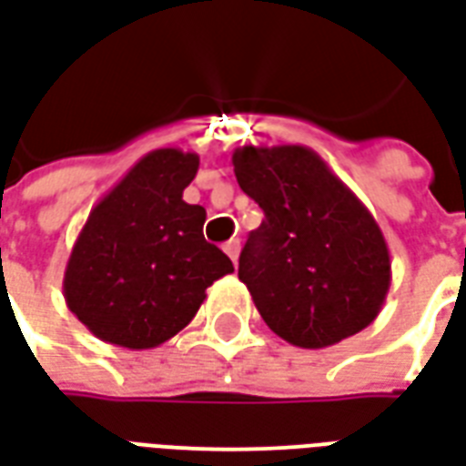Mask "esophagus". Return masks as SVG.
I'll return each mask as SVG.
<instances>
[{
	"mask_svg": "<svg viewBox=\"0 0 466 466\" xmlns=\"http://www.w3.org/2000/svg\"><path fill=\"white\" fill-rule=\"evenodd\" d=\"M224 252L229 254V259L237 264V259H239V239H229V242L224 244Z\"/></svg>",
	"mask_w": 466,
	"mask_h": 466,
	"instance_id": "34e87169",
	"label": "esophagus"
}]
</instances>
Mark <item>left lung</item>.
Returning <instances> with one entry per match:
<instances>
[{
	"label": "left lung",
	"instance_id": "8db88e82",
	"mask_svg": "<svg viewBox=\"0 0 466 466\" xmlns=\"http://www.w3.org/2000/svg\"><path fill=\"white\" fill-rule=\"evenodd\" d=\"M232 164L264 212L239 254V279L267 327L302 350L370 327L390 292L391 262L357 194L302 144L239 147Z\"/></svg>",
	"mask_w": 466,
	"mask_h": 466
}]
</instances>
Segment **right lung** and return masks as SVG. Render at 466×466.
Wrapping results in <instances>:
<instances>
[{
    "label": "right lung",
    "mask_w": 466,
    "mask_h": 466,
    "mask_svg": "<svg viewBox=\"0 0 466 466\" xmlns=\"http://www.w3.org/2000/svg\"><path fill=\"white\" fill-rule=\"evenodd\" d=\"M199 157L154 149L96 202L65 269L69 312L102 342L154 350L192 322L232 259L204 239L207 212L182 199Z\"/></svg>",
    "instance_id": "1"
}]
</instances>
